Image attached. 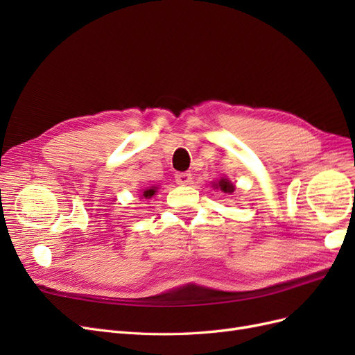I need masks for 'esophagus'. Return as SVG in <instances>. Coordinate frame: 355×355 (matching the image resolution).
Segmentation results:
<instances>
[{"label": "esophagus", "mask_w": 355, "mask_h": 355, "mask_svg": "<svg viewBox=\"0 0 355 355\" xmlns=\"http://www.w3.org/2000/svg\"><path fill=\"white\" fill-rule=\"evenodd\" d=\"M176 182L179 185H189L192 182V175L189 171H182V173H176Z\"/></svg>", "instance_id": "esophagus-1"}]
</instances>
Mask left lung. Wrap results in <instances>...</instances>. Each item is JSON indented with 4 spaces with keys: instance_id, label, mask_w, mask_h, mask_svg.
<instances>
[{
    "instance_id": "1",
    "label": "left lung",
    "mask_w": 355,
    "mask_h": 355,
    "mask_svg": "<svg viewBox=\"0 0 355 355\" xmlns=\"http://www.w3.org/2000/svg\"><path fill=\"white\" fill-rule=\"evenodd\" d=\"M213 188L220 189L222 192H225V194H232V192L235 191L234 184L231 180H228L227 178H222L218 182H213Z\"/></svg>"
}]
</instances>
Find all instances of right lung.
<instances>
[{"label":"right lung","mask_w":355,"mask_h":355,"mask_svg":"<svg viewBox=\"0 0 355 355\" xmlns=\"http://www.w3.org/2000/svg\"><path fill=\"white\" fill-rule=\"evenodd\" d=\"M157 187H151V188H146L145 191H144V194L141 196V198H146V200H149V198H153L154 196H155V192H157Z\"/></svg>","instance_id":"obj_1"}]
</instances>
